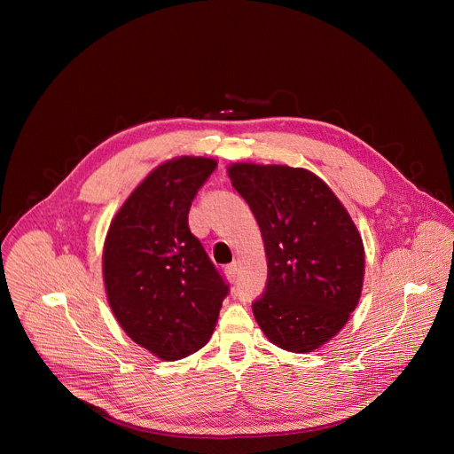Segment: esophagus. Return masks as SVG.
Masks as SVG:
<instances>
[{
	"label": "esophagus",
	"mask_w": 454,
	"mask_h": 454,
	"mask_svg": "<svg viewBox=\"0 0 454 454\" xmlns=\"http://www.w3.org/2000/svg\"><path fill=\"white\" fill-rule=\"evenodd\" d=\"M239 270H240V266H239V262H231L230 266H226L224 268V273H226V278L230 280V282H235L237 278H239Z\"/></svg>",
	"instance_id": "obj_1"
}]
</instances>
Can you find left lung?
Segmentation results:
<instances>
[{
    "label": "left lung",
    "instance_id": "1",
    "mask_svg": "<svg viewBox=\"0 0 454 454\" xmlns=\"http://www.w3.org/2000/svg\"><path fill=\"white\" fill-rule=\"evenodd\" d=\"M228 176L261 226L268 256L254 319L277 347L312 352L343 329L359 301L361 235L334 192L305 168L237 163Z\"/></svg>",
    "mask_w": 454,
    "mask_h": 454
}]
</instances>
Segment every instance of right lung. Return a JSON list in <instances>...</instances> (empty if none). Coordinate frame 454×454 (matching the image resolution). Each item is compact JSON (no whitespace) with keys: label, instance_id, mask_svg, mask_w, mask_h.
<instances>
[{"label":"right lung","instance_id":"right-lung-1","mask_svg":"<svg viewBox=\"0 0 454 454\" xmlns=\"http://www.w3.org/2000/svg\"><path fill=\"white\" fill-rule=\"evenodd\" d=\"M217 161L183 156L154 168L114 215L104 282L125 334L165 361L205 347L230 293L188 212Z\"/></svg>","mask_w":454,"mask_h":454}]
</instances>
